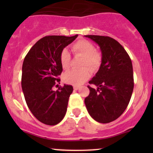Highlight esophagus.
Segmentation results:
<instances>
[{"mask_svg": "<svg viewBox=\"0 0 153 153\" xmlns=\"http://www.w3.org/2000/svg\"><path fill=\"white\" fill-rule=\"evenodd\" d=\"M73 88H74L75 91H78V89L80 88V87H79V86H75H75L73 87Z\"/></svg>", "mask_w": 153, "mask_h": 153, "instance_id": "esophagus-1", "label": "esophagus"}]
</instances>
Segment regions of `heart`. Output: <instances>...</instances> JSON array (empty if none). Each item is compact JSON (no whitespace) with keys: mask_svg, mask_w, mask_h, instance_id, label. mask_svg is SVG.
<instances>
[{"mask_svg":"<svg viewBox=\"0 0 153 153\" xmlns=\"http://www.w3.org/2000/svg\"><path fill=\"white\" fill-rule=\"evenodd\" d=\"M95 47L91 42L85 39H80L74 43L72 46V50L75 54L83 56L82 67L85 68L80 70H71L63 75V80L67 83L74 85H80L90 78L91 71L86 66H88L93 71L98 69L102 60L101 54L95 51ZM62 68L67 70L71 66V56L69 51L66 48L63 49L59 56Z\"/></svg>","mask_w":153,"mask_h":153,"instance_id":"heart-1","label":"heart"}]
</instances>
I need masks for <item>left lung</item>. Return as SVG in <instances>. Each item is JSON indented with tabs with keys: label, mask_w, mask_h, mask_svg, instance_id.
<instances>
[{
	"label": "left lung",
	"mask_w": 153,
	"mask_h": 153,
	"mask_svg": "<svg viewBox=\"0 0 153 153\" xmlns=\"http://www.w3.org/2000/svg\"><path fill=\"white\" fill-rule=\"evenodd\" d=\"M100 47L101 66L88 82V96L85 99L88 112L96 122L106 124L119 118L130 101L133 88L132 64L129 54L117 40L109 36L85 35Z\"/></svg>",
	"instance_id": "obj_1"
}]
</instances>
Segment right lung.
Wrapping results in <instances>:
<instances>
[{
    "label": "right lung",
    "mask_w": 153,
    "mask_h": 153,
    "mask_svg": "<svg viewBox=\"0 0 153 153\" xmlns=\"http://www.w3.org/2000/svg\"><path fill=\"white\" fill-rule=\"evenodd\" d=\"M78 36H45L36 42L24 58L23 93L29 110L43 124H57L66 114L73 86L64 84L56 91L52 87L60 81L58 78L62 71L59 59L61 52Z\"/></svg>",
    "instance_id": "add662e5"
}]
</instances>
